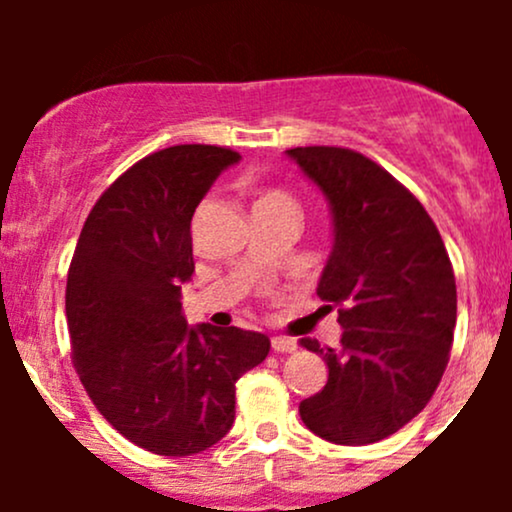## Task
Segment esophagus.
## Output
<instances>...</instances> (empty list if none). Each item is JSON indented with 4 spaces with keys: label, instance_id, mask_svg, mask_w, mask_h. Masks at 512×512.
I'll list each match as a JSON object with an SVG mask.
<instances>
[{
    "label": "esophagus",
    "instance_id": "34e87169",
    "mask_svg": "<svg viewBox=\"0 0 512 512\" xmlns=\"http://www.w3.org/2000/svg\"><path fill=\"white\" fill-rule=\"evenodd\" d=\"M272 349L276 354H293V351L298 349L296 339H289V337H274L272 339Z\"/></svg>",
    "mask_w": 512,
    "mask_h": 512
}]
</instances>
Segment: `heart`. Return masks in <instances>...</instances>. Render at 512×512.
Returning a JSON list of instances; mask_svg holds the SVG:
<instances>
[{
  "label": "heart",
  "instance_id": "obj_1",
  "mask_svg": "<svg viewBox=\"0 0 512 512\" xmlns=\"http://www.w3.org/2000/svg\"><path fill=\"white\" fill-rule=\"evenodd\" d=\"M276 207H289V209H296V204H293V199L289 192L279 190V187H264V190L257 195V202H255V211H262V209H276Z\"/></svg>",
  "mask_w": 512,
  "mask_h": 512
}]
</instances>
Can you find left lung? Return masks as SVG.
Returning <instances> with one entry per match:
<instances>
[{
	"mask_svg": "<svg viewBox=\"0 0 512 512\" xmlns=\"http://www.w3.org/2000/svg\"><path fill=\"white\" fill-rule=\"evenodd\" d=\"M286 154L330 199L334 245L317 296L344 330L337 351L301 339L330 378L298 411L330 443H378L426 407L448 366L457 320L448 250L424 204L370 158L342 146Z\"/></svg>",
	"mask_w": 512,
	"mask_h": 512,
	"instance_id": "obj_1",
	"label": "left lung"
}]
</instances>
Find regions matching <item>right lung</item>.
I'll return each instance as SVG.
<instances>
[{
    "instance_id": "1",
    "label": "right lung",
    "mask_w": 512,
    "mask_h": 512,
    "mask_svg": "<svg viewBox=\"0 0 512 512\" xmlns=\"http://www.w3.org/2000/svg\"><path fill=\"white\" fill-rule=\"evenodd\" d=\"M238 151L178 144L149 154L93 204L67 274L81 385L129 443L166 457L211 448L236 419V380L269 337L187 327L180 284L195 272L192 214Z\"/></svg>"
}]
</instances>
